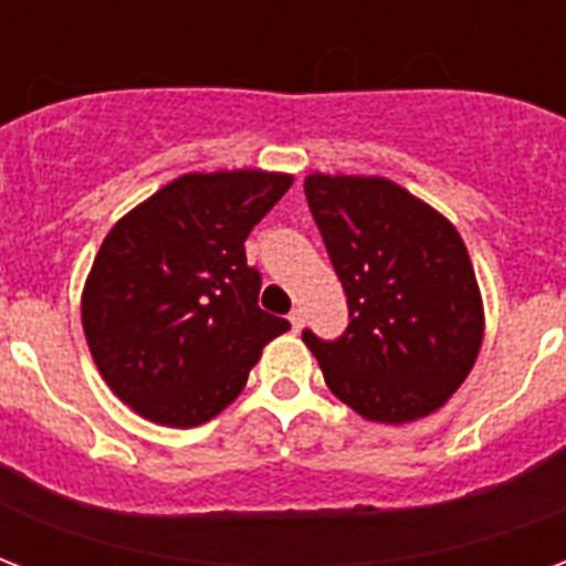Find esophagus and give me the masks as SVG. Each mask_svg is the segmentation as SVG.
<instances>
[{
  "mask_svg": "<svg viewBox=\"0 0 566 566\" xmlns=\"http://www.w3.org/2000/svg\"><path fill=\"white\" fill-rule=\"evenodd\" d=\"M287 319H291L293 332H300V328L305 326V311H302V308H293V311H291V317H287Z\"/></svg>",
  "mask_w": 566,
  "mask_h": 566,
  "instance_id": "1",
  "label": "esophagus"
}]
</instances>
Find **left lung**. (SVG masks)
Masks as SVG:
<instances>
[{
  "instance_id": "left-lung-1",
  "label": "left lung",
  "mask_w": 566,
  "mask_h": 566,
  "mask_svg": "<svg viewBox=\"0 0 566 566\" xmlns=\"http://www.w3.org/2000/svg\"><path fill=\"white\" fill-rule=\"evenodd\" d=\"M305 199L349 305L335 340L302 332L328 390L376 422L438 411L482 346V296L461 234L385 179L317 172Z\"/></svg>"
}]
</instances>
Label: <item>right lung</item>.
<instances>
[{
	"label": "right lung",
	"mask_w": 566,
	"mask_h": 566,
	"mask_svg": "<svg viewBox=\"0 0 566 566\" xmlns=\"http://www.w3.org/2000/svg\"><path fill=\"white\" fill-rule=\"evenodd\" d=\"M291 176L190 172L108 231L84 284L82 323L108 387L140 417L199 426L238 399L273 337L243 240Z\"/></svg>",
	"instance_id": "1"
}]
</instances>
